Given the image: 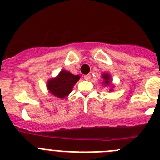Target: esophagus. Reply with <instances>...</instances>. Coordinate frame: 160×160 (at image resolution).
<instances>
[{
  "label": "esophagus",
  "instance_id": "obj_1",
  "mask_svg": "<svg viewBox=\"0 0 160 160\" xmlns=\"http://www.w3.org/2000/svg\"><path fill=\"white\" fill-rule=\"evenodd\" d=\"M84 79H85V80H90V74H87V75H84Z\"/></svg>",
  "mask_w": 160,
  "mask_h": 160
}]
</instances>
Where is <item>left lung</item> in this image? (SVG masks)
Masks as SVG:
<instances>
[{
	"mask_svg": "<svg viewBox=\"0 0 160 160\" xmlns=\"http://www.w3.org/2000/svg\"><path fill=\"white\" fill-rule=\"evenodd\" d=\"M102 78H103V79L105 80V81H104V84L105 85L110 84V82H111V78H110V75H109L108 73H103Z\"/></svg>",
	"mask_w": 160,
	"mask_h": 160,
	"instance_id": "8db88e82",
	"label": "left lung"
}]
</instances>
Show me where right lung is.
<instances>
[{
  "label": "right lung",
  "instance_id": "obj_1",
  "mask_svg": "<svg viewBox=\"0 0 160 160\" xmlns=\"http://www.w3.org/2000/svg\"><path fill=\"white\" fill-rule=\"evenodd\" d=\"M78 75H73L70 72L62 70L55 78L50 79L47 83L49 92L54 96L63 98L71 92L73 87L78 81Z\"/></svg>",
  "mask_w": 160,
  "mask_h": 160
}]
</instances>
